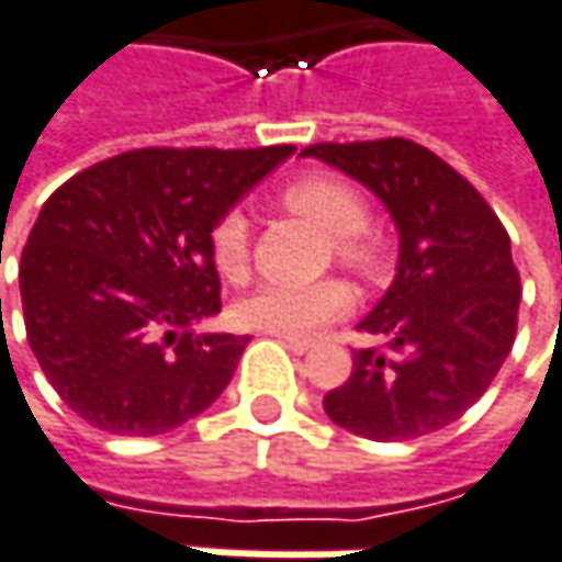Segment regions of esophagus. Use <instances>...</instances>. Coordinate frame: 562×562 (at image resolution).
<instances>
[{
  "mask_svg": "<svg viewBox=\"0 0 562 562\" xmlns=\"http://www.w3.org/2000/svg\"><path fill=\"white\" fill-rule=\"evenodd\" d=\"M278 342H284L294 356H304V352H311V342L307 339H294V336H278Z\"/></svg>",
  "mask_w": 562,
  "mask_h": 562,
  "instance_id": "esophagus-1",
  "label": "esophagus"
}]
</instances>
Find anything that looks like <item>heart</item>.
<instances>
[{"label": "heart", "mask_w": 562, "mask_h": 562, "mask_svg": "<svg viewBox=\"0 0 562 562\" xmlns=\"http://www.w3.org/2000/svg\"><path fill=\"white\" fill-rule=\"evenodd\" d=\"M281 206L291 216L307 220L323 236L336 239V255L362 271L375 274L382 271L385 248L382 239L366 229L369 223V203L366 196L333 175H307L291 180L281 190ZM213 261L216 268L239 281L246 278L248 258H251V223L246 213L233 210L226 213L213 229ZM352 307V291L342 281H316V284H265L255 294H248L239 304V319L251 329L278 333V336H314L319 326L342 316Z\"/></svg>", "instance_id": "1"}]
</instances>
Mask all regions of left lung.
Returning a JSON list of instances; mask_svg holds the SVG:
<instances>
[{
	"mask_svg": "<svg viewBox=\"0 0 562 562\" xmlns=\"http://www.w3.org/2000/svg\"><path fill=\"white\" fill-rule=\"evenodd\" d=\"M372 190L397 229V268L359 329L346 385L323 397L342 430L417 440L459 420L515 346L521 278L512 239L482 193L430 148L407 138L311 145L301 151Z\"/></svg>",
	"mask_w": 562,
	"mask_h": 562,
	"instance_id": "obj_1",
	"label": "left lung"
}]
</instances>
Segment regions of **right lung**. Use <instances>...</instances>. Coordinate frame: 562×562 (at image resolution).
<instances>
[{"mask_svg":"<svg viewBox=\"0 0 562 562\" xmlns=\"http://www.w3.org/2000/svg\"><path fill=\"white\" fill-rule=\"evenodd\" d=\"M294 145L142 148L57 187L22 251L29 346L60 401L115 437H158L233 382L248 336L220 314L216 223Z\"/></svg>","mask_w":562,"mask_h":562,"instance_id":"obj_1","label":"right lung"}]
</instances>
